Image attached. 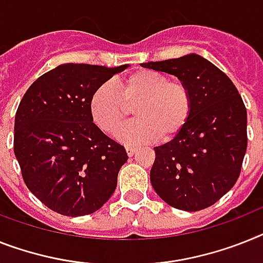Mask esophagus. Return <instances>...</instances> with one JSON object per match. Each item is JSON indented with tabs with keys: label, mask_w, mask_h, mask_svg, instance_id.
I'll use <instances>...</instances> for the list:
<instances>
[{
	"label": "esophagus",
	"mask_w": 263,
	"mask_h": 263,
	"mask_svg": "<svg viewBox=\"0 0 263 263\" xmlns=\"http://www.w3.org/2000/svg\"><path fill=\"white\" fill-rule=\"evenodd\" d=\"M125 151H127L128 156H132L136 152V148L135 147H129V145H127V147H125Z\"/></svg>",
	"instance_id": "34e87169"
}]
</instances>
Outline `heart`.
Returning a JSON list of instances; mask_svg holds the SVG:
<instances>
[{
  "label": "heart",
  "mask_w": 263,
  "mask_h": 263,
  "mask_svg": "<svg viewBox=\"0 0 263 263\" xmlns=\"http://www.w3.org/2000/svg\"><path fill=\"white\" fill-rule=\"evenodd\" d=\"M135 116L116 132L125 144H145L159 138L170 142L180 135L193 116L191 90L180 81L152 69H139L120 81L119 89L103 83L89 99V112L101 131L114 134L131 114Z\"/></svg>",
  "instance_id": "b5f03b06"
}]
</instances>
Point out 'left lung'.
<instances>
[{
  "mask_svg": "<svg viewBox=\"0 0 263 263\" xmlns=\"http://www.w3.org/2000/svg\"><path fill=\"white\" fill-rule=\"evenodd\" d=\"M143 68L174 74L191 90L193 116L186 129L155 147L149 179L171 207L199 211L233 189L248 148V114L233 81L213 63L190 53Z\"/></svg>",
  "mask_w": 263,
  "mask_h": 263,
  "instance_id": "left-lung-1",
  "label": "left lung"
}]
</instances>
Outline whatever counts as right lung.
Returning a JSON list of instances; mask_svg holds the SVG:
<instances>
[{
	"instance_id": "right-lung-1",
	"label": "right lung",
	"mask_w": 263,
	"mask_h": 263,
	"mask_svg": "<svg viewBox=\"0 0 263 263\" xmlns=\"http://www.w3.org/2000/svg\"><path fill=\"white\" fill-rule=\"evenodd\" d=\"M128 64H63L26 90L14 120V155L24 182L46 207L67 217L98 211L118 184L128 155L93 123V90Z\"/></svg>"
}]
</instances>
